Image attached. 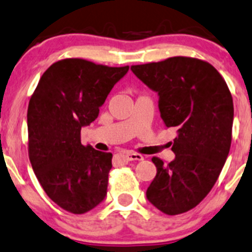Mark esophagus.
Returning a JSON list of instances; mask_svg holds the SVG:
<instances>
[{
    "label": "esophagus",
    "instance_id": "esophagus-1",
    "mask_svg": "<svg viewBox=\"0 0 252 252\" xmlns=\"http://www.w3.org/2000/svg\"><path fill=\"white\" fill-rule=\"evenodd\" d=\"M125 158L128 160V161H142V160L144 159L143 155L138 154V153H133V152L126 153Z\"/></svg>",
    "mask_w": 252,
    "mask_h": 252
}]
</instances>
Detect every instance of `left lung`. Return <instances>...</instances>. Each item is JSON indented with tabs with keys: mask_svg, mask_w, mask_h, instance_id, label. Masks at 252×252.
<instances>
[{
	"mask_svg": "<svg viewBox=\"0 0 252 252\" xmlns=\"http://www.w3.org/2000/svg\"><path fill=\"white\" fill-rule=\"evenodd\" d=\"M131 70L159 93L165 126L178 133L171 148L173 161L164 165L160 158H152L157 176L147 198L166 215L183 214L210 193L227 160L234 115L232 93L211 64L191 57H171Z\"/></svg>",
	"mask_w": 252,
	"mask_h": 252,
	"instance_id": "obj_1",
	"label": "left lung"
}]
</instances>
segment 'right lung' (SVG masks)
I'll return each mask as SVG.
<instances>
[{
	"label": "right lung",
	"instance_id": "obj_1",
	"mask_svg": "<svg viewBox=\"0 0 252 252\" xmlns=\"http://www.w3.org/2000/svg\"><path fill=\"white\" fill-rule=\"evenodd\" d=\"M128 71L81 58L56 62L43 72L28 107L29 159L48 198L75 215L105 198L111 153L81 144V127L98 118L114 85Z\"/></svg>",
	"mask_w": 252,
	"mask_h": 252
}]
</instances>
